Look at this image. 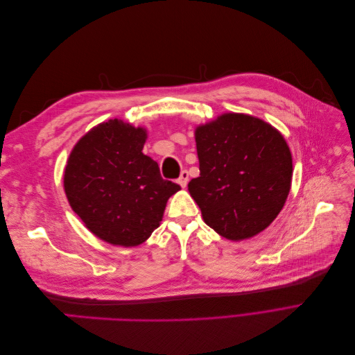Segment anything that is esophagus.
Segmentation results:
<instances>
[{
	"label": "esophagus",
	"instance_id": "34e87169",
	"mask_svg": "<svg viewBox=\"0 0 355 355\" xmlns=\"http://www.w3.org/2000/svg\"><path fill=\"white\" fill-rule=\"evenodd\" d=\"M188 180H189V173L187 170H184L180 173V176H179V179H178V184L182 187V188H185L187 187V184H188Z\"/></svg>",
	"mask_w": 355,
	"mask_h": 355
}]
</instances>
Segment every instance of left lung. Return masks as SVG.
Listing matches in <instances>:
<instances>
[{
  "instance_id": "8db88e82",
  "label": "left lung",
  "mask_w": 355,
  "mask_h": 355,
  "mask_svg": "<svg viewBox=\"0 0 355 355\" xmlns=\"http://www.w3.org/2000/svg\"><path fill=\"white\" fill-rule=\"evenodd\" d=\"M200 176L188 184L202 219L222 237L244 240L263 231L283 209L292 154L272 125L223 114L196 130Z\"/></svg>"
}]
</instances>
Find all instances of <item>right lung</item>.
I'll list each match as a JSON object with an SVG mask.
<instances>
[{"label":"right lung","instance_id":"obj_1","mask_svg":"<svg viewBox=\"0 0 355 355\" xmlns=\"http://www.w3.org/2000/svg\"><path fill=\"white\" fill-rule=\"evenodd\" d=\"M146 132L121 120L102 123L73 146L63 185L72 210L96 237L115 245L144 243L159 227L180 187L144 155Z\"/></svg>","mask_w":355,"mask_h":355}]
</instances>
